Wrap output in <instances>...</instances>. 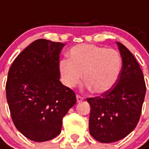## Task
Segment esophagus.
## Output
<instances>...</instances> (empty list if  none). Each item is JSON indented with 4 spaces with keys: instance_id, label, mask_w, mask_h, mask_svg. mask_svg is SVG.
Wrapping results in <instances>:
<instances>
[{
    "instance_id": "esophagus-1",
    "label": "esophagus",
    "mask_w": 149,
    "mask_h": 149,
    "mask_svg": "<svg viewBox=\"0 0 149 149\" xmlns=\"http://www.w3.org/2000/svg\"><path fill=\"white\" fill-rule=\"evenodd\" d=\"M83 100H84L83 97H81V96H79V95H77V103H80V102H81Z\"/></svg>"
}]
</instances>
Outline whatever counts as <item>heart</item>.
Wrapping results in <instances>:
<instances>
[{
  "instance_id": "obj_1",
  "label": "heart",
  "mask_w": 149,
  "mask_h": 149,
  "mask_svg": "<svg viewBox=\"0 0 149 149\" xmlns=\"http://www.w3.org/2000/svg\"><path fill=\"white\" fill-rule=\"evenodd\" d=\"M122 68V57L115 49L82 44L69 52V60H62L59 69L68 88L75 87L83 80L94 93H104L116 84Z\"/></svg>"
}]
</instances>
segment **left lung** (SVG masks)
Instances as JSON below:
<instances>
[{
    "label": "left lung",
    "mask_w": 149,
    "mask_h": 149,
    "mask_svg": "<svg viewBox=\"0 0 149 149\" xmlns=\"http://www.w3.org/2000/svg\"><path fill=\"white\" fill-rule=\"evenodd\" d=\"M116 44L123 64L118 80L99 97L87 98L91 106L89 132L101 143L118 141L134 130L146 93L144 75L134 56L121 43Z\"/></svg>",
    "instance_id": "8db88e82"
}]
</instances>
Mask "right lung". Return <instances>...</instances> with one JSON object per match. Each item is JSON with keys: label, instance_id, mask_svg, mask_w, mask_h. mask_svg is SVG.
Here are the masks:
<instances>
[{"label": "right lung", "instance_id": "obj_1", "mask_svg": "<svg viewBox=\"0 0 149 149\" xmlns=\"http://www.w3.org/2000/svg\"><path fill=\"white\" fill-rule=\"evenodd\" d=\"M61 42L39 39L15 59L6 82V97L16 128L36 142L61 133L62 120L77 102L73 91L60 81Z\"/></svg>", "mask_w": 149, "mask_h": 149}]
</instances>
